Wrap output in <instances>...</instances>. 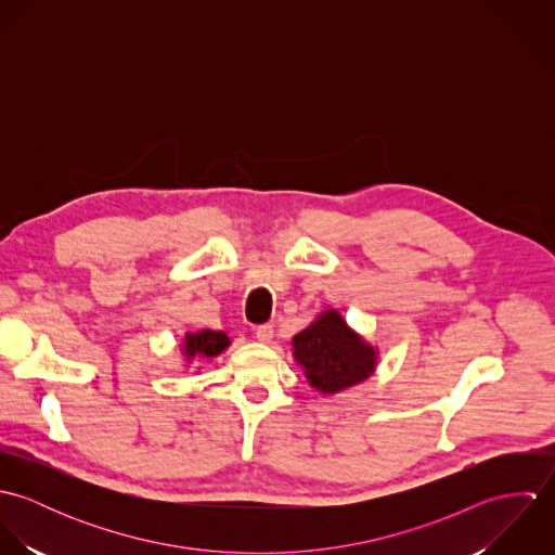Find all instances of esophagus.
Returning a JSON list of instances; mask_svg holds the SVG:
<instances>
[{"instance_id": "obj_1", "label": "esophagus", "mask_w": 555, "mask_h": 555, "mask_svg": "<svg viewBox=\"0 0 555 555\" xmlns=\"http://www.w3.org/2000/svg\"><path fill=\"white\" fill-rule=\"evenodd\" d=\"M254 335H256L258 341L269 344L271 337H273V326H271V324H258V326L254 328Z\"/></svg>"}]
</instances>
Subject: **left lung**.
Here are the masks:
<instances>
[{
    "label": "left lung",
    "mask_w": 555,
    "mask_h": 555,
    "mask_svg": "<svg viewBox=\"0 0 555 555\" xmlns=\"http://www.w3.org/2000/svg\"><path fill=\"white\" fill-rule=\"evenodd\" d=\"M293 357L320 396L361 385L378 365V350L350 328L337 310H324L293 337Z\"/></svg>",
    "instance_id": "1"
}]
</instances>
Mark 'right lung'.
Instances as JSON below:
<instances>
[{
	"label": "right lung",
	"mask_w": 555,
	"mask_h": 555,
	"mask_svg": "<svg viewBox=\"0 0 555 555\" xmlns=\"http://www.w3.org/2000/svg\"><path fill=\"white\" fill-rule=\"evenodd\" d=\"M231 346V337L222 331H196V333H185L181 341V354L185 365L198 361V359H216Z\"/></svg>",
	"instance_id": "right-lung-1"
}]
</instances>
